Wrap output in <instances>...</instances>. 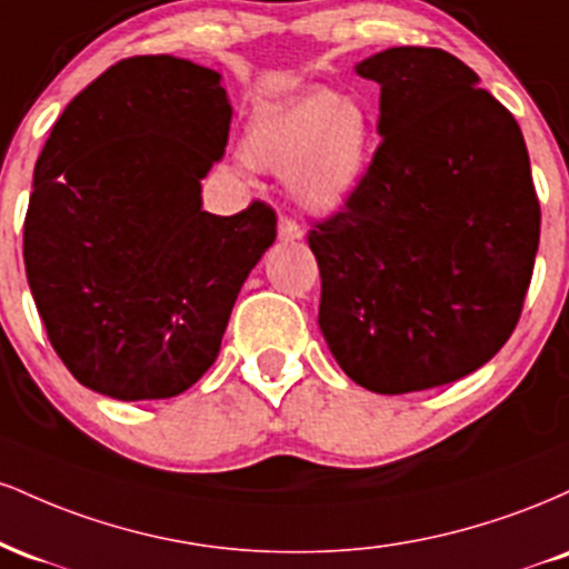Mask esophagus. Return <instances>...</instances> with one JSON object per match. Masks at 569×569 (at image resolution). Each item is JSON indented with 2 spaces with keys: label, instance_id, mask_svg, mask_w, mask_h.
Instances as JSON below:
<instances>
[{
  "label": "esophagus",
  "instance_id": "obj_1",
  "mask_svg": "<svg viewBox=\"0 0 569 569\" xmlns=\"http://www.w3.org/2000/svg\"><path fill=\"white\" fill-rule=\"evenodd\" d=\"M302 227L297 224V221L289 219V217H280L278 221V238L286 240V243H293V240H302Z\"/></svg>",
  "mask_w": 569,
  "mask_h": 569
}]
</instances>
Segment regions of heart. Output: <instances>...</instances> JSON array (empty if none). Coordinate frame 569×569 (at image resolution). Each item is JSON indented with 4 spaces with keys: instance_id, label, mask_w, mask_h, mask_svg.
Returning <instances> with one entry per match:
<instances>
[{
    "instance_id": "obj_1",
    "label": "heart",
    "mask_w": 569,
    "mask_h": 569,
    "mask_svg": "<svg viewBox=\"0 0 569 569\" xmlns=\"http://www.w3.org/2000/svg\"><path fill=\"white\" fill-rule=\"evenodd\" d=\"M375 126L361 96L312 88L253 114L243 158L259 171L286 173L293 202L329 217L361 187L375 152Z\"/></svg>"
}]
</instances>
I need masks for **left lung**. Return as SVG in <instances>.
<instances>
[{"label": "left lung", "instance_id": "left-lung-1", "mask_svg": "<svg viewBox=\"0 0 569 569\" xmlns=\"http://www.w3.org/2000/svg\"><path fill=\"white\" fill-rule=\"evenodd\" d=\"M380 84L382 141L356 194L307 234L321 326L345 375L375 393L485 367L519 323L540 202L519 122L439 48L356 67Z\"/></svg>", "mask_w": 569, "mask_h": 569}]
</instances>
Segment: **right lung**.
I'll return each instance as SVG.
<instances>
[{
	"mask_svg": "<svg viewBox=\"0 0 569 569\" xmlns=\"http://www.w3.org/2000/svg\"><path fill=\"white\" fill-rule=\"evenodd\" d=\"M221 74L173 56L114 63L58 117L34 166L23 262L50 345L117 401L184 393L217 361L276 211H202L232 107Z\"/></svg>",
	"mask_w": 569,
	"mask_h": 569,
	"instance_id": "obj_1",
	"label": "right lung"
}]
</instances>
